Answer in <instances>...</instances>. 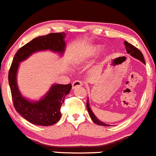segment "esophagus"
<instances>
[{
  "label": "esophagus",
  "instance_id": "1",
  "mask_svg": "<svg viewBox=\"0 0 156 156\" xmlns=\"http://www.w3.org/2000/svg\"><path fill=\"white\" fill-rule=\"evenodd\" d=\"M83 85V83L81 81V80H75L73 83H72V87L73 89H76V88L80 87V86H82Z\"/></svg>",
  "mask_w": 156,
  "mask_h": 156
}]
</instances>
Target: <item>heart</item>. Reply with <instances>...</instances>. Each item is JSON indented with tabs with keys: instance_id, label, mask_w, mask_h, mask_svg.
Segmentation results:
<instances>
[{
	"instance_id": "heart-1",
	"label": "heart",
	"mask_w": 156,
	"mask_h": 156,
	"mask_svg": "<svg viewBox=\"0 0 156 156\" xmlns=\"http://www.w3.org/2000/svg\"><path fill=\"white\" fill-rule=\"evenodd\" d=\"M101 47L99 45H95V46H92L91 47H90L89 49L86 52V55H85V58H91L94 57L98 53L99 51L101 50Z\"/></svg>"
}]
</instances>
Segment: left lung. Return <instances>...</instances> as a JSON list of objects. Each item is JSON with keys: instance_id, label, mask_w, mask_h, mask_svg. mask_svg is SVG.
<instances>
[{"instance_id": "1", "label": "left lung", "mask_w": 156, "mask_h": 156, "mask_svg": "<svg viewBox=\"0 0 156 156\" xmlns=\"http://www.w3.org/2000/svg\"><path fill=\"white\" fill-rule=\"evenodd\" d=\"M124 44H125V46H126L127 52H128V54H130L131 56H133L134 58H137V59H138V60L140 61V62H142L144 64H145V60H144V55H143L142 52H141L140 51L137 49V48H136L135 46H134L133 45H131V43H128L127 41H125ZM86 107H87L88 112H89V115H90V117H91V120H92V121L94 122L95 124L98 125V126H109V125L105 124V123L102 122L101 121H100V120H99L95 116V115L93 113L92 110H91V107H90L89 98L87 99Z\"/></svg>"}]
</instances>
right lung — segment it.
<instances>
[{"instance_id":"obj_1","label":"right lung","mask_w":156,"mask_h":156,"mask_svg":"<svg viewBox=\"0 0 156 156\" xmlns=\"http://www.w3.org/2000/svg\"><path fill=\"white\" fill-rule=\"evenodd\" d=\"M65 37V34L61 32L50 33L34 38L17 51L9 68L8 80L14 107L23 118L34 125L48 126L59 121L62 116L61 107L72 86L70 83L52 85L43 98L38 101H30L21 94L17 85L16 76L19 63L38 51L51 50L63 54L66 46Z\"/></svg>"}]
</instances>
